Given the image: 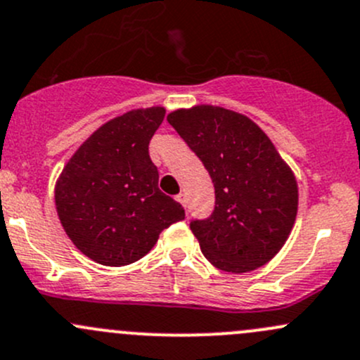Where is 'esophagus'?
<instances>
[{"mask_svg": "<svg viewBox=\"0 0 360 360\" xmlns=\"http://www.w3.org/2000/svg\"><path fill=\"white\" fill-rule=\"evenodd\" d=\"M176 201H179V202H180V205L185 207V206H187V195H185V194H184V192H180V194H179V195H176Z\"/></svg>", "mask_w": 360, "mask_h": 360, "instance_id": "esophagus-1", "label": "esophagus"}]
</instances>
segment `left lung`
<instances>
[{
    "label": "left lung",
    "mask_w": 360,
    "mask_h": 360,
    "mask_svg": "<svg viewBox=\"0 0 360 360\" xmlns=\"http://www.w3.org/2000/svg\"><path fill=\"white\" fill-rule=\"evenodd\" d=\"M166 120L213 180V213L191 224L207 262L232 274L269 263L298 211V184L288 162L260 126L234 110L202 103Z\"/></svg>",
    "instance_id": "left-lung-1"
}]
</instances>
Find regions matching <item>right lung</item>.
<instances>
[{"mask_svg":"<svg viewBox=\"0 0 360 360\" xmlns=\"http://www.w3.org/2000/svg\"><path fill=\"white\" fill-rule=\"evenodd\" d=\"M165 107L133 109L107 121L72 154L55 184L58 220L74 246L100 265L146 257L159 234L185 218L162 194L149 142Z\"/></svg>","mask_w":360,"mask_h":360,"instance_id":"add662e5","label":"right lung"}]
</instances>
